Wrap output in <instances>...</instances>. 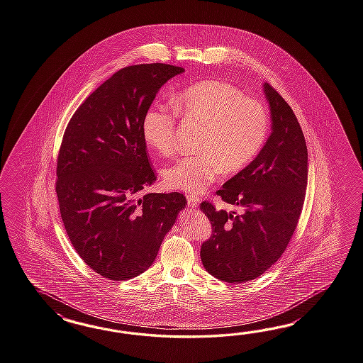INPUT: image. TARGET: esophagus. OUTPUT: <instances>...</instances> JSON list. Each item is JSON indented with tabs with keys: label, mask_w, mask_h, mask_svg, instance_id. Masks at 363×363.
Returning <instances> with one entry per match:
<instances>
[{
	"label": "esophagus",
	"mask_w": 363,
	"mask_h": 363,
	"mask_svg": "<svg viewBox=\"0 0 363 363\" xmlns=\"http://www.w3.org/2000/svg\"><path fill=\"white\" fill-rule=\"evenodd\" d=\"M186 198H187V203H189V206H191V207L199 203V198L195 196V195H187Z\"/></svg>",
	"instance_id": "esophagus-1"
}]
</instances>
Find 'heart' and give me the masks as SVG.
Listing matches in <instances>:
<instances>
[{
	"label": "heart",
	"instance_id": "b5f03b06",
	"mask_svg": "<svg viewBox=\"0 0 363 363\" xmlns=\"http://www.w3.org/2000/svg\"><path fill=\"white\" fill-rule=\"evenodd\" d=\"M174 107L186 119L204 125L198 150L201 155L178 160L164 172L169 189L196 194L221 172L233 174L255 159L269 131L265 106L247 98L239 88L224 81L196 82L179 91ZM144 142L161 155L176 148V116L155 104L144 113Z\"/></svg>",
	"mask_w": 363,
	"mask_h": 363
}]
</instances>
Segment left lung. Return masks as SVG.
Masks as SVG:
<instances>
[{
	"label": "left lung",
	"mask_w": 363,
	"mask_h": 363,
	"mask_svg": "<svg viewBox=\"0 0 363 363\" xmlns=\"http://www.w3.org/2000/svg\"><path fill=\"white\" fill-rule=\"evenodd\" d=\"M272 133L262 150L216 194L241 213L201 210L211 221L213 235L201 247L204 269L228 283L256 279L287 247L301 216L308 179V152L301 124L274 88L264 84Z\"/></svg>",
	"instance_id": "obj_1"
}]
</instances>
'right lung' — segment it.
Returning a JSON list of instances; mask_svg holds the SVG:
<instances>
[{"mask_svg":"<svg viewBox=\"0 0 363 363\" xmlns=\"http://www.w3.org/2000/svg\"><path fill=\"white\" fill-rule=\"evenodd\" d=\"M185 69L140 64L116 72L72 116L57 157L56 194L72 245L111 281L144 273L186 207L179 193H144L156 181L142 133L160 88Z\"/></svg>","mask_w":363,"mask_h":363,"instance_id":"right-lung-1","label":"right lung"}]
</instances>
